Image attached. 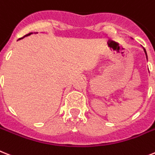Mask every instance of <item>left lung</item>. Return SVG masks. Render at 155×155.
Returning a JSON list of instances; mask_svg holds the SVG:
<instances>
[{"label":"left lung","instance_id":"obj_1","mask_svg":"<svg viewBox=\"0 0 155 155\" xmlns=\"http://www.w3.org/2000/svg\"><path fill=\"white\" fill-rule=\"evenodd\" d=\"M132 39V38H131ZM143 50H144V52H145V54H146V56H147V51H146V49L144 48H143Z\"/></svg>","mask_w":155,"mask_h":155}]
</instances>
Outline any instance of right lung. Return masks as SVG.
I'll use <instances>...</instances> for the list:
<instances>
[{"label":"right lung","instance_id":"right-lung-1","mask_svg":"<svg viewBox=\"0 0 155 155\" xmlns=\"http://www.w3.org/2000/svg\"><path fill=\"white\" fill-rule=\"evenodd\" d=\"M31 34H32V32H30V33L27 34V35H25V36H23V37H22V38H20V39H19V40H17V41H20V40H21V39H24V38H25V37H26V36H30V35H31Z\"/></svg>","mask_w":155,"mask_h":155}]
</instances>
